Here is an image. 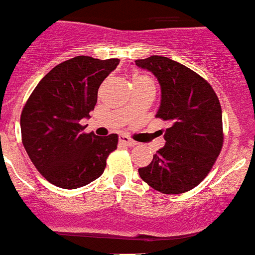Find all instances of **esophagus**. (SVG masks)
<instances>
[{
    "mask_svg": "<svg viewBox=\"0 0 255 255\" xmlns=\"http://www.w3.org/2000/svg\"><path fill=\"white\" fill-rule=\"evenodd\" d=\"M119 141L123 144H125V145H128V147H134V145H136V141H134L132 139L128 138V136H125V135L120 136V138H119Z\"/></svg>",
    "mask_w": 255,
    "mask_h": 255,
    "instance_id": "obj_1",
    "label": "esophagus"
}]
</instances>
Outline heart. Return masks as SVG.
Instances as JSON below:
<instances>
[{
  "mask_svg": "<svg viewBox=\"0 0 255 255\" xmlns=\"http://www.w3.org/2000/svg\"><path fill=\"white\" fill-rule=\"evenodd\" d=\"M141 79H148V78H145V76H135L132 80H141Z\"/></svg>",
  "mask_w": 255,
  "mask_h": 255,
  "instance_id": "1",
  "label": "heart"
}]
</instances>
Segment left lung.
<instances>
[{
    "instance_id": "8db88e82",
    "label": "left lung",
    "mask_w": 255,
    "mask_h": 255,
    "mask_svg": "<svg viewBox=\"0 0 255 255\" xmlns=\"http://www.w3.org/2000/svg\"><path fill=\"white\" fill-rule=\"evenodd\" d=\"M135 65L158 80L161 103L155 117L170 124L166 144L139 175L163 194L191 190L208 175L222 148L220 101L202 76L171 58L150 56Z\"/></svg>"
}]
</instances>
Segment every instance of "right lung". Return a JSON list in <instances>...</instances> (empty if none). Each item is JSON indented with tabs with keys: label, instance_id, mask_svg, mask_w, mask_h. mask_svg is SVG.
Returning a JSON list of instances; mask_svg holds the SVG:
<instances>
[{
	"label": "right lung",
	"instance_id": "add662e5",
	"mask_svg": "<svg viewBox=\"0 0 255 255\" xmlns=\"http://www.w3.org/2000/svg\"><path fill=\"white\" fill-rule=\"evenodd\" d=\"M120 60L76 56L44 76L24 106L20 119L24 148L37 170L64 189L88 185L105 171L117 135L84 134L80 120L89 117L98 88Z\"/></svg>",
	"mask_w": 255,
	"mask_h": 255
}]
</instances>
